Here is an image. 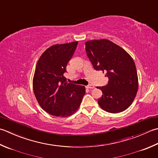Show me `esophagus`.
Instances as JSON below:
<instances>
[{"label": "esophagus", "mask_w": 158, "mask_h": 158, "mask_svg": "<svg viewBox=\"0 0 158 158\" xmlns=\"http://www.w3.org/2000/svg\"><path fill=\"white\" fill-rule=\"evenodd\" d=\"M86 88H88V89H93V88H94V86L92 85H88L86 86Z\"/></svg>", "instance_id": "1"}]
</instances>
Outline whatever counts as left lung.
<instances>
[{"mask_svg": "<svg viewBox=\"0 0 158 158\" xmlns=\"http://www.w3.org/2000/svg\"><path fill=\"white\" fill-rule=\"evenodd\" d=\"M85 52L96 70L106 73L107 84L97 87L103 92L98 103L110 113H119L131 106L138 88L136 68L124 49L107 40L86 42Z\"/></svg>", "mask_w": 158, "mask_h": 158, "instance_id": "left-lung-1", "label": "left lung"}]
</instances>
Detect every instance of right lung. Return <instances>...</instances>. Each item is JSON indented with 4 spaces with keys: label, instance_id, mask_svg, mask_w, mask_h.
I'll use <instances>...</instances> for the list:
<instances>
[{
    "label": "right lung",
    "instance_id": "add662e5",
    "mask_svg": "<svg viewBox=\"0 0 158 158\" xmlns=\"http://www.w3.org/2000/svg\"><path fill=\"white\" fill-rule=\"evenodd\" d=\"M78 42L55 44L46 49L37 63L33 92L40 106L55 116L66 117L78 109L85 93L83 85L67 83L66 66Z\"/></svg>",
    "mask_w": 158,
    "mask_h": 158
}]
</instances>
